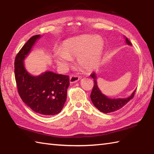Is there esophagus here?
I'll return each mask as SVG.
<instances>
[{"mask_svg": "<svg viewBox=\"0 0 154 154\" xmlns=\"http://www.w3.org/2000/svg\"><path fill=\"white\" fill-rule=\"evenodd\" d=\"M80 77L79 76H77L76 75H72L69 77V81L71 83H74L77 82L79 80Z\"/></svg>", "mask_w": 154, "mask_h": 154, "instance_id": "obj_1", "label": "esophagus"}]
</instances>
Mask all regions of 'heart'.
I'll return each instance as SVG.
<instances>
[{
  "label": "heart",
  "mask_w": 154,
  "mask_h": 154,
  "mask_svg": "<svg viewBox=\"0 0 154 154\" xmlns=\"http://www.w3.org/2000/svg\"><path fill=\"white\" fill-rule=\"evenodd\" d=\"M104 42L99 35H81L65 40L61 50L55 52L58 65L65 67L71 61V57L77 56V62L86 70L96 69L102 59Z\"/></svg>",
  "instance_id": "b5f03b06"
}]
</instances>
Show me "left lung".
<instances>
[{
  "mask_svg": "<svg viewBox=\"0 0 154 154\" xmlns=\"http://www.w3.org/2000/svg\"><path fill=\"white\" fill-rule=\"evenodd\" d=\"M126 42L127 44L132 45L131 42L127 38H126ZM91 77L93 78L94 81V86L91 94V99L94 106L98 110H99L100 112L104 113H110L122 109L130 100L132 99L134 96L136 89L134 91L131 95L129 97L126 98V99H109L101 93L99 87H98L95 73H93L91 75Z\"/></svg>",
  "mask_w": 154,
  "mask_h": 154,
  "instance_id": "1",
  "label": "left lung"
}]
</instances>
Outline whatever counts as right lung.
Segmentation results:
<instances>
[{
    "label": "right lung",
    "instance_id": "1",
    "mask_svg": "<svg viewBox=\"0 0 154 154\" xmlns=\"http://www.w3.org/2000/svg\"><path fill=\"white\" fill-rule=\"evenodd\" d=\"M40 35L31 37L16 55L14 75L18 92L22 101L34 112L51 116L61 112L67 99L69 86L68 75L46 71L39 76L29 74L23 61Z\"/></svg>",
    "mask_w": 154,
    "mask_h": 154
}]
</instances>
